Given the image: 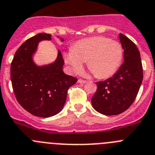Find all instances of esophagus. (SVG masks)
<instances>
[{"mask_svg":"<svg viewBox=\"0 0 155 155\" xmlns=\"http://www.w3.org/2000/svg\"><path fill=\"white\" fill-rule=\"evenodd\" d=\"M86 82H87V81L86 80H84V79H78V83H86Z\"/></svg>","mask_w":155,"mask_h":155,"instance_id":"esophagus-1","label":"esophagus"}]
</instances>
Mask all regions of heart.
I'll use <instances>...</instances> for the list:
<instances>
[{"instance_id":"obj_1","label":"heart","mask_w":155,"mask_h":155,"mask_svg":"<svg viewBox=\"0 0 155 155\" xmlns=\"http://www.w3.org/2000/svg\"><path fill=\"white\" fill-rule=\"evenodd\" d=\"M120 42L108 38L97 36L78 41L73 49L65 53V62L75 73L82 71L84 62L96 77L112 76L119 69L123 59Z\"/></svg>"}]
</instances>
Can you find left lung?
I'll return each mask as SVG.
<instances>
[{"label": "left lung", "instance_id": "8db88e82", "mask_svg": "<svg viewBox=\"0 0 155 155\" xmlns=\"http://www.w3.org/2000/svg\"><path fill=\"white\" fill-rule=\"evenodd\" d=\"M124 62L111 78L97 82V90L91 99L93 108L107 116L124 112L134 101L143 80L140 51L127 36L119 35Z\"/></svg>", "mask_w": 155, "mask_h": 155}]
</instances>
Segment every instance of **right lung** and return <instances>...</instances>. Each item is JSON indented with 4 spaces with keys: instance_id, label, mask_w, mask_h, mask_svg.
<instances>
[{
    "instance_id": "obj_1",
    "label": "right lung",
    "mask_w": 155,
    "mask_h": 155,
    "mask_svg": "<svg viewBox=\"0 0 155 155\" xmlns=\"http://www.w3.org/2000/svg\"><path fill=\"white\" fill-rule=\"evenodd\" d=\"M51 39L50 34L39 33L26 40L15 52L11 65V80L17 100L25 110L39 117L60 112L69 88L77 82L76 78L63 72L60 50L53 63L38 66L33 62L38 42Z\"/></svg>"
}]
</instances>
